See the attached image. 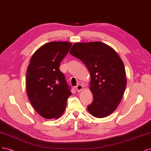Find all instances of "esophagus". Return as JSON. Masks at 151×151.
<instances>
[{"mask_svg": "<svg viewBox=\"0 0 151 151\" xmlns=\"http://www.w3.org/2000/svg\"><path fill=\"white\" fill-rule=\"evenodd\" d=\"M83 88V85H78L76 86V90L77 91H80L82 90Z\"/></svg>", "mask_w": 151, "mask_h": 151, "instance_id": "esophagus-1", "label": "esophagus"}]
</instances>
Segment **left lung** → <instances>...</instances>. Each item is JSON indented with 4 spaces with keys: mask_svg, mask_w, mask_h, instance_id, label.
Returning <instances> with one entry per match:
<instances>
[{
    "mask_svg": "<svg viewBox=\"0 0 151 151\" xmlns=\"http://www.w3.org/2000/svg\"><path fill=\"white\" fill-rule=\"evenodd\" d=\"M69 52L84 63L91 75L93 100L88 111L97 118L109 115L117 108L127 85L122 61L111 47L98 41L76 42Z\"/></svg>",
    "mask_w": 151,
    "mask_h": 151,
    "instance_id": "1",
    "label": "left lung"
}]
</instances>
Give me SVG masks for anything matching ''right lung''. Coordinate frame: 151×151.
<instances>
[{
  "label": "right lung",
  "instance_id": "right-lung-1",
  "mask_svg": "<svg viewBox=\"0 0 151 151\" xmlns=\"http://www.w3.org/2000/svg\"><path fill=\"white\" fill-rule=\"evenodd\" d=\"M72 44L50 42L42 46L31 58L26 74L27 94L37 112L47 119H58L64 112L72 95L60 63Z\"/></svg>",
  "mask_w": 151,
  "mask_h": 151
}]
</instances>
